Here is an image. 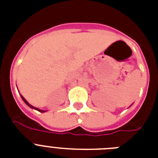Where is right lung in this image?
<instances>
[{
    "label": "right lung",
    "instance_id": "add662e5",
    "mask_svg": "<svg viewBox=\"0 0 158 158\" xmlns=\"http://www.w3.org/2000/svg\"><path fill=\"white\" fill-rule=\"evenodd\" d=\"M20 96H21V98L23 99V101L24 102H25V104H27V105H28V106H29V107H30V108H32V109H34V110H38V111H40V112H46V110H41V109H38V108H37V107H34V106H32V105H31V104L28 103V102H27V100H26V99L24 98H23V97L22 96V95H20Z\"/></svg>",
    "mask_w": 158,
    "mask_h": 158
}]
</instances>
